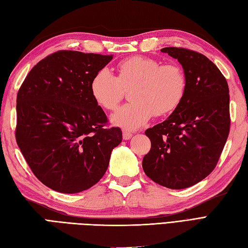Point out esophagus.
<instances>
[{
    "instance_id": "esophagus-1",
    "label": "esophagus",
    "mask_w": 248,
    "mask_h": 248,
    "mask_svg": "<svg viewBox=\"0 0 248 248\" xmlns=\"http://www.w3.org/2000/svg\"><path fill=\"white\" fill-rule=\"evenodd\" d=\"M132 137V132L128 130H123V139L124 140H129V139Z\"/></svg>"
}]
</instances>
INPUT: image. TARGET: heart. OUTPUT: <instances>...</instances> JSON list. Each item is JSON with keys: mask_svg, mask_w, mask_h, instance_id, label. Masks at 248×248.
<instances>
[{"mask_svg": "<svg viewBox=\"0 0 248 248\" xmlns=\"http://www.w3.org/2000/svg\"><path fill=\"white\" fill-rule=\"evenodd\" d=\"M117 76L101 69L90 82L95 103L105 110L116 109L129 92L131 103L111 116V122L121 127L136 129L146 124L154 113L166 116L177 109L186 93V76L178 64H163L155 59L135 56L121 61Z\"/></svg>", "mask_w": 248, "mask_h": 248, "instance_id": "obj_1", "label": "heart"}]
</instances>
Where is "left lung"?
Segmentation results:
<instances>
[{"label": "left lung", "mask_w": 248, "mask_h": 248, "mask_svg": "<svg viewBox=\"0 0 248 248\" xmlns=\"http://www.w3.org/2000/svg\"><path fill=\"white\" fill-rule=\"evenodd\" d=\"M161 51L182 65L186 93L170 118L145 131L152 148L142 166L154 182L182 189L206 178L218 164L231 129L229 89L225 77L204 54L183 47Z\"/></svg>", "instance_id": "obj_1"}]
</instances>
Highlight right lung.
Segmentation results:
<instances>
[{"mask_svg": "<svg viewBox=\"0 0 248 248\" xmlns=\"http://www.w3.org/2000/svg\"><path fill=\"white\" fill-rule=\"evenodd\" d=\"M110 56L59 50L33 66L16 95V140L28 166L49 188L76 194L104 176L122 130L90 93Z\"/></svg>", "mask_w": 248, "mask_h": 248, "instance_id": "obj_1", "label": "right lung"}]
</instances>
